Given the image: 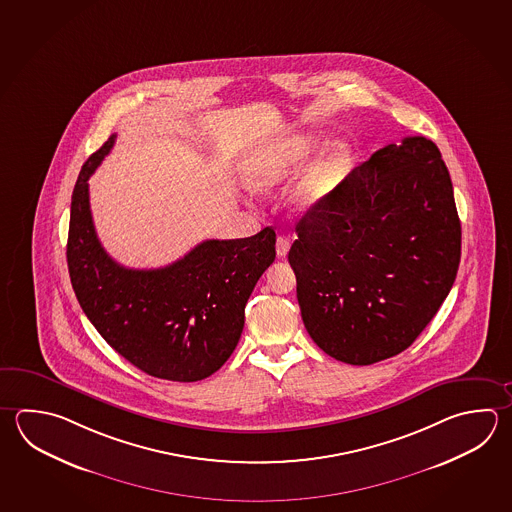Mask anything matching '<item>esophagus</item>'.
Masks as SVG:
<instances>
[{
  "label": "esophagus",
  "instance_id": "1",
  "mask_svg": "<svg viewBox=\"0 0 512 512\" xmlns=\"http://www.w3.org/2000/svg\"><path fill=\"white\" fill-rule=\"evenodd\" d=\"M290 248V237H284V235H280V237H277V257H280V259H284V257L288 255V251H290Z\"/></svg>",
  "mask_w": 512,
  "mask_h": 512
}]
</instances>
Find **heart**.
I'll use <instances>...</instances> for the list:
<instances>
[{"label": "heart", "instance_id": "obj_1", "mask_svg": "<svg viewBox=\"0 0 512 512\" xmlns=\"http://www.w3.org/2000/svg\"><path fill=\"white\" fill-rule=\"evenodd\" d=\"M313 148L315 139L308 134L286 135L280 141L264 146L251 154L244 163L242 174L246 184L253 190H268L290 174L297 164L302 163ZM349 164L351 150L348 145L333 143L326 146L293 188V204L302 210H309L322 203L348 172Z\"/></svg>", "mask_w": 512, "mask_h": 512}]
</instances>
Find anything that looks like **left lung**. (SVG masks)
<instances>
[{
  "mask_svg": "<svg viewBox=\"0 0 512 512\" xmlns=\"http://www.w3.org/2000/svg\"><path fill=\"white\" fill-rule=\"evenodd\" d=\"M295 230L288 261L304 326L324 353L353 366L409 348L460 264L453 183L422 135L380 148Z\"/></svg>",
  "mask_w": 512,
  "mask_h": 512,
  "instance_id": "obj_1",
  "label": "left lung"
}]
</instances>
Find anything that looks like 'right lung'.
Segmentation results:
<instances>
[{"mask_svg": "<svg viewBox=\"0 0 512 512\" xmlns=\"http://www.w3.org/2000/svg\"><path fill=\"white\" fill-rule=\"evenodd\" d=\"M116 143L90 155L72 193L67 262L72 288L99 335L137 369L174 382H197L230 358L244 308L275 261V232L204 241L157 270L117 264L97 239L88 179Z\"/></svg>", "mask_w": 512, "mask_h": 512, "instance_id": "add662e5", "label": "right lung"}]
</instances>
